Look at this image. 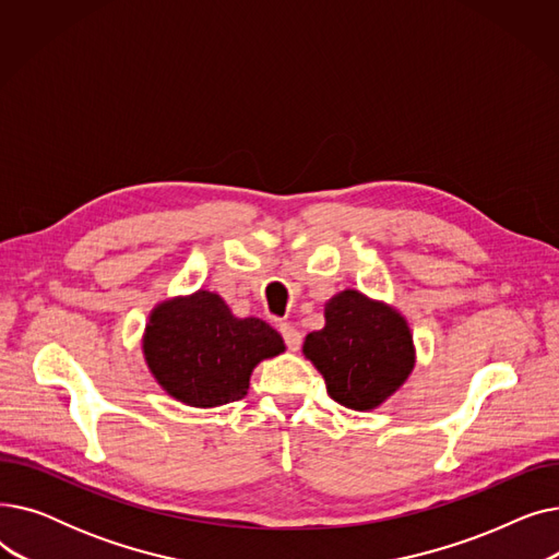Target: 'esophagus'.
<instances>
[{"mask_svg": "<svg viewBox=\"0 0 559 559\" xmlns=\"http://www.w3.org/2000/svg\"><path fill=\"white\" fill-rule=\"evenodd\" d=\"M278 333L283 335V342H285V346L289 348V350H299L301 348V342H304V337H301V333L292 326V324H281L278 326Z\"/></svg>", "mask_w": 559, "mask_h": 559, "instance_id": "esophagus-1", "label": "esophagus"}]
</instances>
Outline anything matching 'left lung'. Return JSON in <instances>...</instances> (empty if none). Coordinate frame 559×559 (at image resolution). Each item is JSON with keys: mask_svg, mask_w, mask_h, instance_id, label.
I'll list each match as a JSON object with an SVG mask.
<instances>
[{"mask_svg": "<svg viewBox=\"0 0 559 559\" xmlns=\"http://www.w3.org/2000/svg\"><path fill=\"white\" fill-rule=\"evenodd\" d=\"M304 354L324 376L329 396L350 409L383 403L415 367L403 317L356 289L329 301L326 326L306 337Z\"/></svg>", "mask_w": 559, "mask_h": 559, "instance_id": "obj_1", "label": "left lung"}]
</instances>
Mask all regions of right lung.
<instances>
[{
    "label": "right lung",
    "mask_w": 559,
    "mask_h": 559,
    "mask_svg": "<svg viewBox=\"0 0 559 559\" xmlns=\"http://www.w3.org/2000/svg\"><path fill=\"white\" fill-rule=\"evenodd\" d=\"M283 350V337L270 324L233 317L211 292L158 306L144 335L146 365L158 383L197 407L240 401L253 367Z\"/></svg>",
    "instance_id": "obj_1"
}]
</instances>
